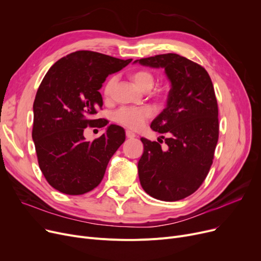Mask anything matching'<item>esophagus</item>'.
Instances as JSON below:
<instances>
[{"mask_svg": "<svg viewBox=\"0 0 261 261\" xmlns=\"http://www.w3.org/2000/svg\"><path fill=\"white\" fill-rule=\"evenodd\" d=\"M126 136H127L128 139H134V138H136L135 133H133L132 131H129V130H127V131H126Z\"/></svg>", "mask_w": 261, "mask_h": 261, "instance_id": "esophagus-1", "label": "esophagus"}]
</instances>
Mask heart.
Wrapping results in <instances>:
<instances>
[{
  "instance_id": "1",
  "label": "heart",
  "mask_w": 261,
  "mask_h": 261,
  "mask_svg": "<svg viewBox=\"0 0 261 261\" xmlns=\"http://www.w3.org/2000/svg\"><path fill=\"white\" fill-rule=\"evenodd\" d=\"M130 80L133 85L139 90L143 92H149L154 87L155 76L152 72L148 70H138L132 72L129 75ZM115 84V78L109 79L103 89L106 96H109L112 92V89ZM152 116V109L150 107L143 108H120L114 114V119L119 122L120 125L128 127L133 130L140 129L146 119Z\"/></svg>"
}]
</instances>
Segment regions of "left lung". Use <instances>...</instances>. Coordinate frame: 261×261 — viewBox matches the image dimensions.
<instances>
[{
	"label": "left lung",
	"mask_w": 261,
	"mask_h": 261,
	"mask_svg": "<svg viewBox=\"0 0 261 261\" xmlns=\"http://www.w3.org/2000/svg\"><path fill=\"white\" fill-rule=\"evenodd\" d=\"M136 62L163 67L171 84L166 108L150 126L153 131L167 133L168 148L163 150L160 143L141 139L144 153L138 164L140 182L158 200H182L201 186L213 164L219 136L213 82L204 67L177 54Z\"/></svg>",
	"instance_id": "obj_1"
}]
</instances>
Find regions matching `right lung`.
<instances>
[{
    "label": "right lung",
    "instance_id": "obj_1",
    "mask_svg": "<svg viewBox=\"0 0 261 261\" xmlns=\"http://www.w3.org/2000/svg\"><path fill=\"white\" fill-rule=\"evenodd\" d=\"M131 61L78 50L53 64L41 82L33 107V140L41 171L60 193L84 195L98 186L110 159L125 142V130L116 125L93 142L86 141L84 131L107 125L93 118L102 107L99 90L109 75Z\"/></svg>",
    "mask_w": 261,
    "mask_h": 261
}]
</instances>
